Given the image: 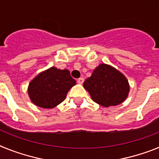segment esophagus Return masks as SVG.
Listing matches in <instances>:
<instances>
[{
    "label": "esophagus",
    "mask_w": 159,
    "mask_h": 159,
    "mask_svg": "<svg viewBox=\"0 0 159 159\" xmlns=\"http://www.w3.org/2000/svg\"><path fill=\"white\" fill-rule=\"evenodd\" d=\"M84 79L83 78V77H80V78H79L78 80H77V83H78L79 84H82L83 83H84Z\"/></svg>",
    "instance_id": "obj_1"
}]
</instances>
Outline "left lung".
Here are the masks:
<instances>
[{
  "instance_id": "1",
  "label": "left lung",
  "mask_w": 159,
  "mask_h": 159,
  "mask_svg": "<svg viewBox=\"0 0 159 159\" xmlns=\"http://www.w3.org/2000/svg\"><path fill=\"white\" fill-rule=\"evenodd\" d=\"M92 100L105 107L116 106L127 98L128 80L119 71L108 64H101L84 83Z\"/></svg>"
}]
</instances>
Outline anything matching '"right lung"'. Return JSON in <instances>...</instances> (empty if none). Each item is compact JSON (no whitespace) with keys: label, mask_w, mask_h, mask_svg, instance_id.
I'll use <instances>...</instances> for the list:
<instances>
[{"label":"right lung","mask_w":159,"mask_h":159,"mask_svg":"<svg viewBox=\"0 0 159 159\" xmlns=\"http://www.w3.org/2000/svg\"><path fill=\"white\" fill-rule=\"evenodd\" d=\"M75 84L70 71L52 67L38 74L28 88L30 99L42 108H52L65 99L67 92Z\"/></svg>","instance_id":"obj_1"}]
</instances>
